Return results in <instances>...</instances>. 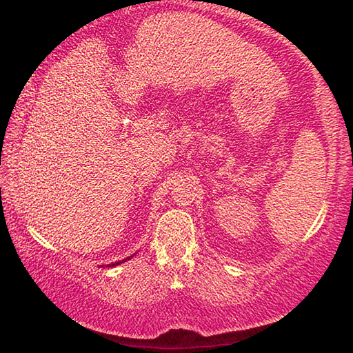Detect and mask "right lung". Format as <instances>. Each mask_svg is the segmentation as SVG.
Instances as JSON below:
<instances>
[{"instance_id": "right-lung-1", "label": "right lung", "mask_w": 353, "mask_h": 353, "mask_svg": "<svg viewBox=\"0 0 353 353\" xmlns=\"http://www.w3.org/2000/svg\"><path fill=\"white\" fill-rule=\"evenodd\" d=\"M130 259V256H129ZM129 259H126V260H129ZM124 261V260H123ZM123 261H117V263H112V265H109V266H117V265H119V263H123Z\"/></svg>"}]
</instances>
